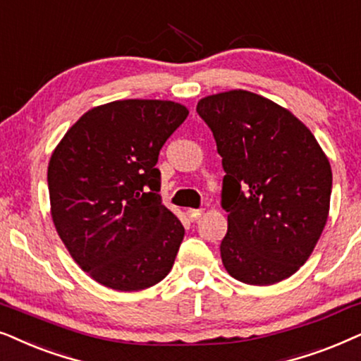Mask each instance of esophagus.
Wrapping results in <instances>:
<instances>
[{
    "label": "esophagus",
    "mask_w": 361,
    "mask_h": 361,
    "mask_svg": "<svg viewBox=\"0 0 361 361\" xmlns=\"http://www.w3.org/2000/svg\"><path fill=\"white\" fill-rule=\"evenodd\" d=\"M186 214H188V218L191 221H198L201 218V214H203V209H188Z\"/></svg>",
    "instance_id": "1"
}]
</instances>
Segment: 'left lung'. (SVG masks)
Instances as JSON below:
<instances>
[{
    "instance_id": "8db88e82",
    "label": "left lung",
    "mask_w": 361,
    "mask_h": 361,
    "mask_svg": "<svg viewBox=\"0 0 361 361\" xmlns=\"http://www.w3.org/2000/svg\"><path fill=\"white\" fill-rule=\"evenodd\" d=\"M196 112L223 158L221 241L226 271L271 286L304 266L325 228L331 168L312 132L289 110L247 90L201 99Z\"/></svg>"
}]
</instances>
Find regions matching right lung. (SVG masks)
<instances>
[{
	"mask_svg": "<svg viewBox=\"0 0 361 361\" xmlns=\"http://www.w3.org/2000/svg\"><path fill=\"white\" fill-rule=\"evenodd\" d=\"M186 117L188 109L171 100H115L85 112L52 152V221L99 284L143 290L171 271L185 228L161 204L155 165Z\"/></svg>",
	"mask_w": 361,
	"mask_h": 361,
	"instance_id": "add662e5",
	"label": "right lung"
}]
</instances>
